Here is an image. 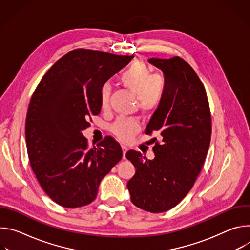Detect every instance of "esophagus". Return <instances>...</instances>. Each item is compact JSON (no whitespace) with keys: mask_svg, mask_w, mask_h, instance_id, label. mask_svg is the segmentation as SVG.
I'll return each instance as SVG.
<instances>
[{"mask_svg":"<svg viewBox=\"0 0 250 250\" xmlns=\"http://www.w3.org/2000/svg\"><path fill=\"white\" fill-rule=\"evenodd\" d=\"M122 149H123V158L125 159V153H126V151H127V147L125 146H122Z\"/></svg>","mask_w":250,"mask_h":250,"instance_id":"obj_1","label":"esophagus"}]
</instances>
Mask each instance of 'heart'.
I'll return each instance as SVG.
<instances>
[{"instance_id":"obj_1","label":"heart","mask_w":250,"mask_h":250,"mask_svg":"<svg viewBox=\"0 0 250 250\" xmlns=\"http://www.w3.org/2000/svg\"><path fill=\"white\" fill-rule=\"evenodd\" d=\"M121 84L128 89L134 96L138 108L144 112L154 110L160 104L165 90L166 81L161 74H151V69L144 62H134L120 77ZM111 86L104 84L100 88L99 103L101 109L105 110L109 106ZM139 128L134 119H118L112 125L113 132L121 140H128Z\"/></svg>"}]
</instances>
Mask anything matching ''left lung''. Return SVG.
<instances>
[{
	"instance_id": "obj_1",
	"label": "left lung",
	"mask_w": 250,
	"mask_h": 250,
	"mask_svg": "<svg viewBox=\"0 0 250 250\" xmlns=\"http://www.w3.org/2000/svg\"><path fill=\"white\" fill-rule=\"evenodd\" d=\"M166 81L164 96L151 117L146 134L158 133L155 157L139 151L125 156L135 167L127 182L134 206L150 212H163L179 204L192 189L208 150L211 121L203 83L182 58H149Z\"/></svg>"
}]
</instances>
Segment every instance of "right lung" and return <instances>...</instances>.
<instances>
[{"mask_svg":"<svg viewBox=\"0 0 250 250\" xmlns=\"http://www.w3.org/2000/svg\"><path fill=\"white\" fill-rule=\"evenodd\" d=\"M132 57L70 51L47 71L31 97L25 121L30 166L44 192L62 207L92 203L103 178L123 157L113 137L89 148L82 131L101 112V86Z\"/></svg>","mask_w":250,"mask_h":250,"instance_id":"obj_1","label":"right lung"}]
</instances>
